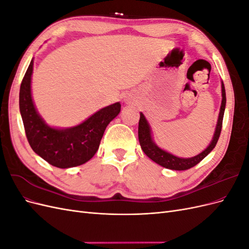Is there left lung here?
Instances as JSON below:
<instances>
[{"label":"left lung","mask_w":249,"mask_h":249,"mask_svg":"<svg viewBox=\"0 0 249 249\" xmlns=\"http://www.w3.org/2000/svg\"><path fill=\"white\" fill-rule=\"evenodd\" d=\"M221 91H222L221 107H220L219 116H218L214 136L212 141L210 143V145L203 150V152L192 158H178L177 156H173L170 153L165 152L164 149L160 148L154 142L152 137V132H150V126L147 123L146 118L144 117V115H143V113L140 112V119H139V125H138V138H139L141 148L143 152H144V154L149 158V159H152L157 164L161 165V166L165 168L172 169V170H187L191 167H194L196 164H198L203 158H206L211 152H212V149L216 146L217 141L220 136L222 120H223L224 110H225V103H227L223 82H221Z\"/></svg>","instance_id":"left-lung-1"}]
</instances>
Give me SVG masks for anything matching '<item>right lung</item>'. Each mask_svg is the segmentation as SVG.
Here are the masks:
<instances>
[{"label": "right lung", "instance_id": "1", "mask_svg": "<svg viewBox=\"0 0 249 249\" xmlns=\"http://www.w3.org/2000/svg\"><path fill=\"white\" fill-rule=\"evenodd\" d=\"M32 72L33 59L19 89V111L30 146L43 160L58 168L76 167L86 163L99 149L107 125L119 114L120 103L101 109L76 126L55 129L44 123L34 106Z\"/></svg>", "mask_w": 249, "mask_h": 249}]
</instances>
